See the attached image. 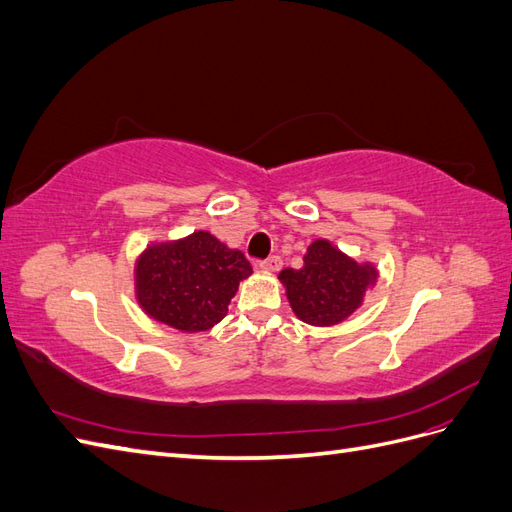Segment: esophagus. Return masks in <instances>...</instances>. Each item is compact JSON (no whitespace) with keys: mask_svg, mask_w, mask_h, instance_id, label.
Returning a JSON list of instances; mask_svg holds the SVG:
<instances>
[{"mask_svg":"<svg viewBox=\"0 0 512 512\" xmlns=\"http://www.w3.org/2000/svg\"><path fill=\"white\" fill-rule=\"evenodd\" d=\"M258 267H260L262 271L275 273V271H280V267H282V258H280V256H269L267 260H260Z\"/></svg>","mask_w":512,"mask_h":512,"instance_id":"34e87169","label":"esophagus"}]
</instances>
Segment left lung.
<instances>
[{
	"mask_svg": "<svg viewBox=\"0 0 512 512\" xmlns=\"http://www.w3.org/2000/svg\"><path fill=\"white\" fill-rule=\"evenodd\" d=\"M280 280L292 312L312 327H333L363 305L365 292L376 284L378 269L356 262L327 241L307 247L299 269H284Z\"/></svg>",
	"mask_w": 512,
	"mask_h": 512,
	"instance_id": "1",
	"label": "left lung"
}]
</instances>
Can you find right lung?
<instances>
[{"label": "right lung", "mask_w": 512, "mask_h": 512, "mask_svg": "<svg viewBox=\"0 0 512 512\" xmlns=\"http://www.w3.org/2000/svg\"><path fill=\"white\" fill-rule=\"evenodd\" d=\"M252 265L239 250H230L207 230L151 243L138 256L134 288L143 312L177 331L196 333L218 324L239 282Z\"/></svg>", "instance_id": "add662e5"}]
</instances>
